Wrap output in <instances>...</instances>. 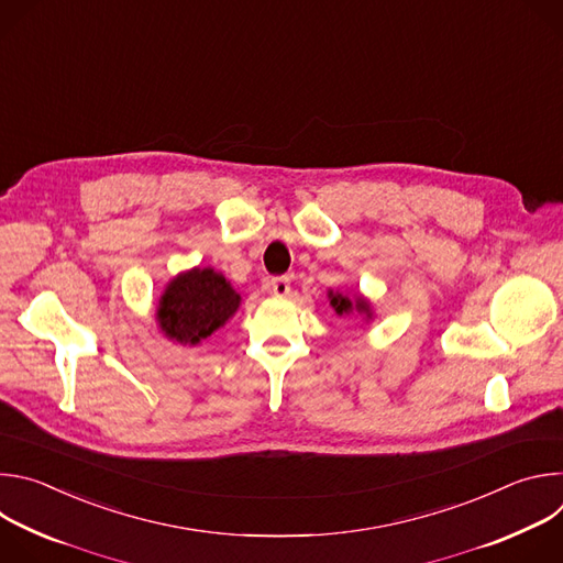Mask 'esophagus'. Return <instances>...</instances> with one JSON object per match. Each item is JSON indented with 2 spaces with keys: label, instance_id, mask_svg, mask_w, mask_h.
Instances as JSON below:
<instances>
[{
  "label": "esophagus",
  "instance_id": "1",
  "mask_svg": "<svg viewBox=\"0 0 563 563\" xmlns=\"http://www.w3.org/2000/svg\"><path fill=\"white\" fill-rule=\"evenodd\" d=\"M289 278L287 276H278V278H272V294L274 296H278V298H283V296H287L289 294Z\"/></svg>",
  "mask_w": 563,
  "mask_h": 563
}]
</instances>
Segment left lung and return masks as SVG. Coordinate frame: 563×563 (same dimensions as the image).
<instances>
[{
  "label": "left lung",
  "mask_w": 563,
  "mask_h": 563,
  "mask_svg": "<svg viewBox=\"0 0 563 563\" xmlns=\"http://www.w3.org/2000/svg\"><path fill=\"white\" fill-rule=\"evenodd\" d=\"M330 305L334 307V311L339 313V316H350V313H363L365 318H372V307H369V302L361 296V294H356L354 298H350V296H345V294H334V291H330Z\"/></svg>",
  "instance_id": "obj_1"
}]
</instances>
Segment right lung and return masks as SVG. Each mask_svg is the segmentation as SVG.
Here are the masks:
<instances>
[{"mask_svg":"<svg viewBox=\"0 0 563 563\" xmlns=\"http://www.w3.org/2000/svg\"><path fill=\"white\" fill-rule=\"evenodd\" d=\"M240 307V294L211 267L178 274L159 296L155 320L169 341L198 345Z\"/></svg>","mask_w":563,"mask_h":563,"instance_id":"1","label":"right lung"}]
</instances>
